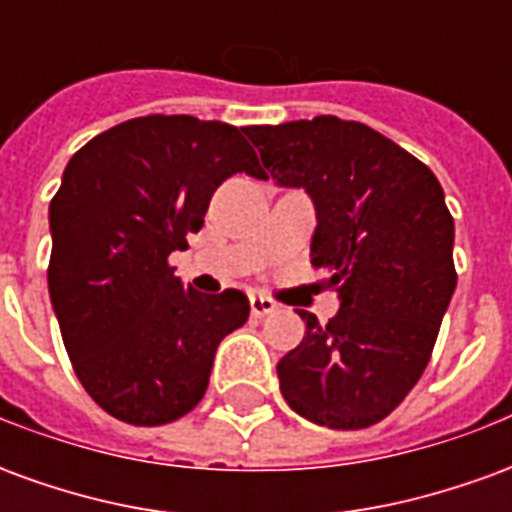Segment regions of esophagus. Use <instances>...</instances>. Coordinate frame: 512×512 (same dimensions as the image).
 <instances>
[{"label":"esophagus","instance_id":"1","mask_svg":"<svg viewBox=\"0 0 512 512\" xmlns=\"http://www.w3.org/2000/svg\"><path fill=\"white\" fill-rule=\"evenodd\" d=\"M249 307H252V315H255V318H263L268 312L277 310V301L268 299L263 293H252V296H249Z\"/></svg>","mask_w":512,"mask_h":512}]
</instances>
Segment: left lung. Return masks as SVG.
I'll return each mask as SVG.
<instances>
[{
  "label": "left lung",
  "instance_id": "left-lung-1",
  "mask_svg": "<svg viewBox=\"0 0 512 512\" xmlns=\"http://www.w3.org/2000/svg\"><path fill=\"white\" fill-rule=\"evenodd\" d=\"M257 178L304 189L318 216L312 266L340 310L279 359L288 406L315 425L359 430L392 414L428 367L455 293V224L436 175L365 123L321 115L252 126Z\"/></svg>",
  "mask_w": 512,
  "mask_h": 512
}]
</instances>
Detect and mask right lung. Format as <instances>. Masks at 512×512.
Masks as SVG:
<instances>
[{
  "label": "right lung",
  "instance_id": "1",
  "mask_svg": "<svg viewBox=\"0 0 512 512\" xmlns=\"http://www.w3.org/2000/svg\"><path fill=\"white\" fill-rule=\"evenodd\" d=\"M235 172L260 175L252 145L191 115L126 120L62 172L49 205L51 307L87 395L128 425L189 414L219 343L249 318L241 290L186 288L167 263Z\"/></svg>",
  "mask_w": 512,
  "mask_h": 512
}]
</instances>
